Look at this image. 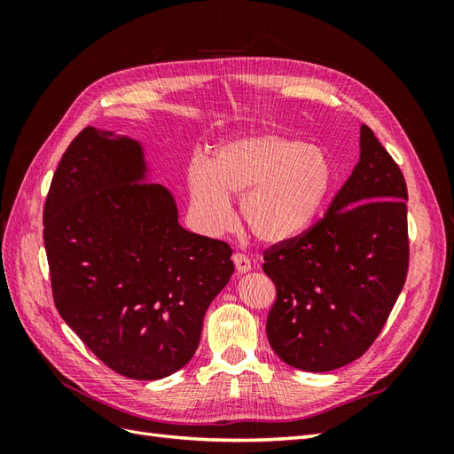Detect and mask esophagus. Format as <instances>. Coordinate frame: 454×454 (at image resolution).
<instances>
[{"mask_svg":"<svg viewBox=\"0 0 454 454\" xmlns=\"http://www.w3.org/2000/svg\"><path fill=\"white\" fill-rule=\"evenodd\" d=\"M232 263H235L239 274H244V272H250L252 270V261L246 257L244 254H240V252H237L235 255H232Z\"/></svg>","mask_w":454,"mask_h":454,"instance_id":"esophagus-1","label":"esophagus"}]
</instances>
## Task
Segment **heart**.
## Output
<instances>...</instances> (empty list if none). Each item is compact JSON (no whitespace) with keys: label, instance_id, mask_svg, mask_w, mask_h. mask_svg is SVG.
<instances>
[{"label":"heart","instance_id":"obj_1","mask_svg":"<svg viewBox=\"0 0 454 454\" xmlns=\"http://www.w3.org/2000/svg\"><path fill=\"white\" fill-rule=\"evenodd\" d=\"M333 185L327 153L278 132L237 136L206 160L195 155L185 168L187 212L204 235H222L232 222L229 197L240 195V217L265 244L303 235L318 217Z\"/></svg>","mask_w":454,"mask_h":454}]
</instances>
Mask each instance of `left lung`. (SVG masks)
<instances>
[{
  "mask_svg": "<svg viewBox=\"0 0 454 454\" xmlns=\"http://www.w3.org/2000/svg\"><path fill=\"white\" fill-rule=\"evenodd\" d=\"M405 200L400 167L362 125L360 160L324 219L265 252L277 286L267 339L282 362L324 373L373 345L407 277Z\"/></svg>",
  "mask_w": 454,
  "mask_h": 454,
  "instance_id": "1",
  "label": "left lung"
}]
</instances>
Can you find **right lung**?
<instances>
[{
    "label": "right lung",
    "instance_id": "1",
    "mask_svg": "<svg viewBox=\"0 0 454 454\" xmlns=\"http://www.w3.org/2000/svg\"><path fill=\"white\" fill-rule=\"evenodd\" d=\"M147 174L140 142L87 127L43 210L54 305L96 358L136 380L193 358L204 314L235 272L231 246L184 229L172 193Z\"/></svg>",
    "mask_w": 454,
    "mask_h": 454
}]
</instances>
